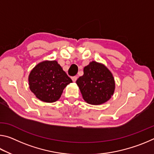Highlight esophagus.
I'll return each mask as SVG.
<instances>
[{
	"mask_svg": "<svg viewBox=\"0 0 154 154\" xmlns=\"http://www.w3.org/2000/svg\"><path fill=\"white\" fill-rule=\"evenodd\" d=\"M72 82H75L77 81V76H73V77H72Z\"/></svg>",
	"mask_w": 154,
	"mask_h": 154,
	"instance_id": "esophagus-1",
	"label": "esophagus"
}]
</instances>
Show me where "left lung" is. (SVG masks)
<instances>
[{"label": "left lung", "mask_w": 154, "mask_h": 154, "mask_svg": "<svg viewBox=\"0 0 154 154\" xmlns=\"http://www.w3.org/2000/svg\"><path fill=\"white\" fill-rule=\"evenodd\" d=\"M83 98L91 105L105 103L115 90L113 75L103 64L93 61L83 69V75L77 80Z\"/></svg>", "instance_id": "left-lung-1"}]
</instances>
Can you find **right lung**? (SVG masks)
Wrapping results in <instances>:
<instances>
[{"label":"right lung","mask_w":154,"mask_h":154,"mask_svg":"<svg viewBox=\"0 0 154 154\" xmlns=\"http://www.w3.org/2000/svg\"><path fill=\"white\" fill-rule=\"evenodd\" d=\"M30 89L36 97L45 103L58 100L64 88L72 80L56 60L44 61L31 71L28 77Z\"/></svg>","instance_id":"add662e5"}]
</instances>
